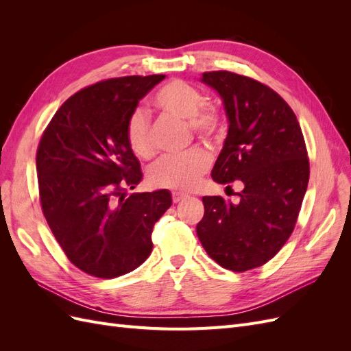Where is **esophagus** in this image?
I'll use <instances>...</instances> for the list:
<instances>
[{"label":"esophagus","instance_id":"esophagus-1","mask_svg":"<svg viewBox=\"0 0 351 351\" xmlns=\"http://www.w3.org/2000/svg\"><path fill=\"white\" fill-rule=\"evenodd\" d=\"M189 195H186V193H182V192H173V202L174 204H178L180 200H183V199H186Z\"/></svg>","mask_w":351,"mask_h":351}]
</instances>
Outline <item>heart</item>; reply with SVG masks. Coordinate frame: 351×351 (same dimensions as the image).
<instances>
[{
	"label": "heart",
	"instance_id": "1",
	"mask_svg": "<svg viewBox=\"0 0 351 351\" xmlns=\"http://www.w3.org/2000/svg\"><path fill=\"white\" fill-rule=\"evenodd\" d=\"M204 102L202 92L184 80L168 82L154 97V107L159 112L187 121L190 130L200 139H212L221 130V115L217 108ZM125 139L136 156L143 159L154 156L151 127L143 111H133L127 119ZM209 164L210 159L205 151L193 149L180 156L162 158L149 169L147 178L159 189L192 190L199 184Z\"/></svg>",
	"mask_w": 351,
	"mask_h": 351
}]
</instances>
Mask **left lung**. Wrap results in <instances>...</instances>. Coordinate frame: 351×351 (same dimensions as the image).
<instances>
[{
    "instance_id": "obj_1",
    "label": "left lung",
    "mask_w": 351,
    "mask_h": 351,
    "mask_svg": "<svg viewBox=\"0 0 351 351\" xmlns=\"http://www.w3.org/2000/svg\"><path fill=\"white\" fill-rule=\"evenodd\" d=\"M228 120L224 146L212 168L219 184L240 180L239 204L204 196L196 226L209 256L222 268L244 272L280 252L294 230L309 183V159L293 110L267 84L231 71H208Z\"/></svg>"
}]
</instances>
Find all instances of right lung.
<instances>
[{
    "label": "right lung",
    "instance_id": "right-lung-1",
    "mask_svg": "<svg viewBox=\"0 0 351 351\" xmlns=\"http://www.w3.org/2000/svg\"><path fill=\"white\" fill-rule=\"evenodd\" d=\"M165 74L102 80L61 105L40 137L42 212L69 261L98 278L132 272L149 258L152 228L171 206L168 190L132 193L141 162L125 123Z\"/></svg>",
    "mask_w": 351,
    "mask_h": 351
}]
</instances>
